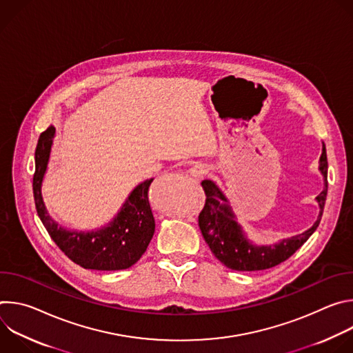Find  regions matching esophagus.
Returning <instances> with one entry per match:
<instances>
[{"label": "esophagus", "mask_w": 353, "mask_h": 353, "mask_svg": "<svg viewBox=\"0 0 353 353\" xmlns=\"http://www.w3.org/2000/svg\"><path fill=\"white\" fill-rule=\"evenodd\" d=\"M208 166L204 165V163H195L191 169H190V174L195 179H201L204 177L207 173H208Z\"/></svg>", "instance_id": "obj_1"}]
</instances>
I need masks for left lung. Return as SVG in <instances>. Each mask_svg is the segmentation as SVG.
<instances>
[{
    "label": "left lung",
    "mask_w": 353,
    "mask_h": 353,
    "mask_svg": "<svg viewBox=\"0 0 353 353\" xmlns=\"http://www.w3.org/2000/svg\"><path fill=\"white\" fill-rule=\"evenodd\" d=\"M319 170L324 180L323 191L316 196L320 212L312 228L274 244H256L251 241L230 207V201L225 192L212 181L203 180L201 185L205 192V205L198 215V226L214 256L234 271H260L272 268L288 260L297 248L303 245L317 229L325 198H327V152L323 142V152L319 162Z\"/></svg>",
    "instance_id": "8db88e82"
}]
</instances>
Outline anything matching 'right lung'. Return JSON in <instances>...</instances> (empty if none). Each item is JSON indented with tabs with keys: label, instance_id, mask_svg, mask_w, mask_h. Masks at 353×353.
<instances>
[{
	"label": "right lung",
	"instance_id": "add662e5",
	"mask_svg": "<svg viewBox=\"0 0 353 353\" xmlns=\"http://www.w3.org/2000/svg\"><path fill=\"white\" fill-rule=\"evenodd\" d=\"M54 135L56 128L50 125L40 134L34 152L33 195L41 223L63 253L82 268L96 271L130 268L142 257L155 233V219L148 201V190L154 179L135 185L108 225L92 230L63 228L50 216L41 195Z\"/></svg>",
	"mask_w": 353,
	"mask_h": 353
}]
</instances>
